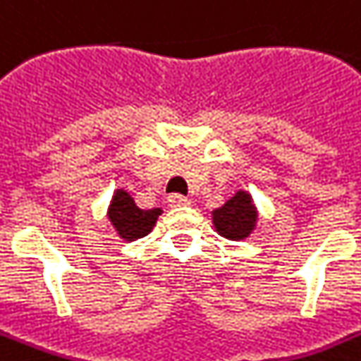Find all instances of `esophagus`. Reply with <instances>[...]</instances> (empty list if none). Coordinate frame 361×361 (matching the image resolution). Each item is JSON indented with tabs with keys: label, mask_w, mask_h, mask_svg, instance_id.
Returning <instances> with one entry per match:
<instances>
[{
	"label": "esophagus",
	"mask_w": 361,
	"mask_h": 361,
	"mask_svg": "<svg viewBox=\"0 0 361 361\" xmlns=\"http://www.w3.org/2000/svg\"><path fill=\"white\" fill-rule=\"evenodd\" d=\"M190 204V200L187 196L181 195H171L169 196V205L171 207H185V205Z\"/></svg>",
	"instance_id": "1"
}]
</instances>
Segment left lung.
Masks as SVG:
<instances>
[{
  "instance_id": "8db88e82",
  "label": "left lung",
  "mask_w": 361,
  "mask_h": 361,
  "mask_svg": "<svg viewBox=\"0 0 361 361\" xmlns=\"http://www.w3.org/2000/svg\"><path fill=\"white\" fill-rule=\"evenodd\" d=\"M257 207L253 205V198L246 190H238L231 200H227L222 207L213 211V226L229 240H244L253 233L257 226Z\"/></svg>"
}]
</instances>
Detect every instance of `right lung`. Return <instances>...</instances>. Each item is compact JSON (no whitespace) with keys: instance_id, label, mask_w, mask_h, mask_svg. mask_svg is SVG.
Here are the masks:
<instances>
[{"instance_id":"right-lung-1","label":"right lung","mask_w":361,"mask_h":361,"mask_svg":"<svg viewBox=\"0 0 361 361\" xmlns=\"http://www.w3.org/2000/svg\"><path fill=\"white\" fill-rule=\"evenodd\" d=\"M161 214V209H139L134 198L123 189L114 192V198L108 207V218L111 226L121 238L126 242L137 240L147 237L156 226L157 216Z\"/></svg>"}]
</instances>
